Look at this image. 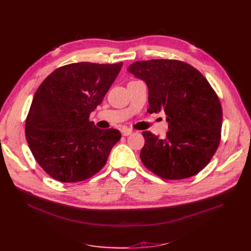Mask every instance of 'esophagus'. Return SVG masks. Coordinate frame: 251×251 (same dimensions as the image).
I'll return each instance as SVG.
<instances>
[{
    "mask_svg": "<svg viewBox=\"0 0 251 251\" xmlns=\"http://www.w3.org/2000/svg\"><path fill=\"white\" fill-rule=\"evenodd\" d=\"M121 133H122L123 136H128V135H130L131 133H132V129H130V128H123V129L121 130Z\"/></svg>",
    "mask_w": 251,
    "mask_h": 251,
    "instance_id": "1",
    "label": "esophagus"
}]
</instances>
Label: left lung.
I'll use <instances>...</instances> for the list:
<instances>
[{
  "instance_id": "left-lung-1",
  "label": "left lung",
  "mask_w": 251,
  "mask_h": 251,
  "mask_svg": "<svg viewBox=\"0 0 251 251\" xmlns=\"http://www.w3.org/2000/svg\"><path fill=\"white\" fill-rule=\"evenodd\" d=\"M128 71L148 84V112L164 111L169 122L165 138L142 132V164L166 180L200 173L221 141L223 112L214 88L193 66L179 60L137 61Z\"/></svg>"
}]
</instances>
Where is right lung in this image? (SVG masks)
<instances>
[{
    "label": "right lung",
    "instance_id": "obj_1",
    "mask_svg": "<svg viewBox=\"0 0 251 251\" xmlns=\"http://www.w3.org/2000/svg\"><path fill=\"white\" fill-rule=\"evenodd\" d=\"M123 63H72L51 72L37 88L25 136L45 172L64 183L95 176L120 140L119 130L100 129L89 115L101 103Z\"/></svg>",
    "mask_w": 251,
    "mask_h": 251
}]
</instances>
